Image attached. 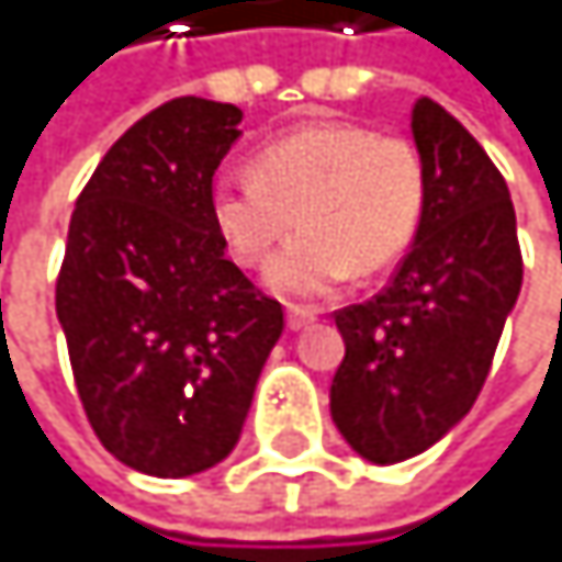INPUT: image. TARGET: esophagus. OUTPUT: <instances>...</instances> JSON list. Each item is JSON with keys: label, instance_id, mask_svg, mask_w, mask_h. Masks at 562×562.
Returning <instances> with one entry per match:
<instances>
[{"label": "esophagus", "instance_id": "34e87169", "mask_svg": "<svg viewBox=\"0 0 562 562\" xmlns=\"http://www.w3.org/2000/svg\"><path fill=\"white\" fill-rule=\"evenodd\" d=\"M313 319H316L313 310H303V306H290V310H286V327H290V330H306Z\"/></svg>", "mask_w": 562, "mask_h": 562}]
</instances>
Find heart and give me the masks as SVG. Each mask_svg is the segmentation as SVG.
<instances>
[{"instance_id":"b5f03b06","label":"heart","mask_w":562,"mask_h":562,"mask_svg":"<svg viewBox=\"0 0 562 562\" xmlns=\"http://www.w3.org/2000/svg\"><path fill=\"white\" fill-rule=\"evenodd\" d=\"M212 222L232 256L266 266L279 296L313 300L353 269L378 272L415 239L425 212V165L412 140L360 124H306L256 150L249 175H225L209 195Z\"/></svg>"}]
</instances>
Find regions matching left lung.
Masks as SVG:
<instances>
[{
    "instance_id": "1",
    "label": "left lung",
    "mask_w": 562,
    "mask_h": 562,
    "mask_svg": "<svg viewBox=\"0 0 562 562\" xmlns=\"http://www.w3.org/2000/svg\"><path fill=\"white\" fill-rule=\"evenodd\" d=\"M412 134L425 212L391 286L337 313L347 344L330 415L360 459L397 465L441 441L488 378L522 286L506 178L441 103L422 97Z\"/></svg>"
}]
</instances>
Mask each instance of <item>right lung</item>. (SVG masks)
I'll return each instance as SVG.
<instances>
[{
  "label": "right lung",
  "instance_id": "1",
  "mask_svg": "<svg viewBox=\"0 0 562 562\" xmlns=\"http://www.w3.org/2000/svg\"><path fill=\"white\" fill-rule=\"evenodd\" d=\"M243 111L178 97L140 117L80 191L56 279L83 412L117 462L199 475L235 448L283 306L225 256L212 178Z\"/></svg>",
  "mask_w": 562,
  "mask_h": 562
}]
</instances>
